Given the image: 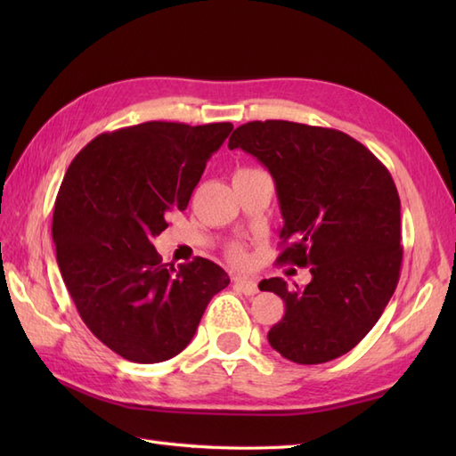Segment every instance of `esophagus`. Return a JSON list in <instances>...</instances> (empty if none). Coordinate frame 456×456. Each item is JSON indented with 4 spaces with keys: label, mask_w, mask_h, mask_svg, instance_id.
Returning a JSON list of instances; mask_svg holds the SVG:
<instances>
[{
    "label": "esophagus",
    "mask_w": 456,
    "mask_h": 456,
    "mask_svg": "<svg viewBox=\"0 0 456 456\" xmlns=\"http://www.w3.org/2000/svg\"><path fill=\"white\" fill-rule=\"evenodd\" d=\"M233 284H235V288L239 289V292H243L245 296H255L258 292V286H256L255 280L245 278V276H235L233 278Z\"/></svg>",
    "instance_id": "1"
}]
</instances>
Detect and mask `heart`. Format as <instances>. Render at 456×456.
<instances>
[{"mask_svg": "<svg viewBox=\"0 0 456 456\" xmlns=\"http://www.w3.org/2000/svg\"><path fill=\"white\" fill-rule=\"evenodd\" d=\"M229 258L233 260V263H237V265L245 263V260H247V253H245V248H243V247H239V245L231 247V248H229Z\"/></svg>", "mask_w": 456, "mask_h": 456, "instance_id": "heart-1", "label": "heart"}]
</instances>
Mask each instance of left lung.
Segmentation results:
<instances>
[{
    "label": "left lung",
    "mask_w": 456,
    "mask_h": 456,
    "mask_svg": "<svg viewBox=\"0 0 456 456\" xmlns=\"http://www.w3.org/2000/svg\"><path fill=\"white\" fill-rule=\"evenodd\" d=\"M273 174L284 227L278 263L309 266L312 282L263 280L286 314L270 346L297 364L346 354L380 319L400 280V196L388 168L346 133L250 121L231 134Z\"/></svg>",
    "instance_id": "left-lung-1"
}]
</instances>
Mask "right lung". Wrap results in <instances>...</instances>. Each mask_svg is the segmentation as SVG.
I'll list each match as a JSON object with an SVG mask.
<instances>
[{"mask_svg":"<svg viewBox=\"0 0 456 456\" xmlns=\"http://www.w3.org/2000/svg\"><path fill=\"white\" fill-rule=\"evenodd\" d=\"M231 123L147 121L76 154L53 216L56 263L82 322L113 353L152 364L188 346L225 270L196 256L164 265L152 239L188 208Z\"/></svg>","mask_w":456,"mask_h":456,"instance_id":"1","label":"right lung"}]
</instances>
